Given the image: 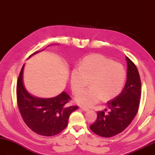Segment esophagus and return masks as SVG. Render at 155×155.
Listing matches in <instances>:
<instances>
[{
	"mask_svg": "<svg viewBox=\"0 0 155 155\" xmlns=\"http://www.w3.org/2000/svg\"><path fill=\"white\" fill-rule=\"evenodd\" d=\"M81 110H82L83 111H89V109H88V108H86V107H81Z\"/></svg>",
	"mask_w": 155,
	"mask_h": 155,
	"instance_id": "esophagus-1",
	"label": "esophagus"
}]
</instances>
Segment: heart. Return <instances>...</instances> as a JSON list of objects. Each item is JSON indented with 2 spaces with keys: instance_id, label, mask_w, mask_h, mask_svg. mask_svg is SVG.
<instances>
[{
  "instance_id": "heart-1",
  "label": "heart",
  "mask_w": 155,
  "mask_h": 155,
  "mask_svg": "<svg viewBox=\"0 0 155 155\" xmlns=\"http://www.w3.org/2000/svg\"><path fill=\"white\" fill-rule=\"evenodd\" d=\"M126 73L122 64L99 54L83 58L78 68L72 70L70 85L77 95L84 89L90 81L91 88L77 96L79 105L92 107L103 99L108 101L117 96L122 90Z\"/></svg>"
}]
</instances>
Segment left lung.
<instances>
[{"label": "left lung", "mask_w": 155, "mask_h": 155, "mask_svg": "<svg viewBox=\"0 0 155 155\" xmlns=\"http://www.w3.org/2000/svg\"><path fill=\"white\" fill-rule=\"evenodd\" d=\"M127 79L121 93L107 102L110 111L97 112V119L90 128L96 134L110 137L122 132L131 123L136 116L141 97V80L134 63L126 57Z\"/></svg>", "instance_id": "1"}]
</instances>
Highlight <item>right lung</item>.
<instances>
[{"label": "right lung", "instance_id": "1", "mask_svg": "<svg viewBox=\"0 0 155 155\" xmlns=\"http://www.w3.org/2000/svg\"><path fill=\"white\" fill-rule=\"evenodd\" d=\"M24 66L17 83V100L21 115L27 127L38 134L44 136L58 134L67 127L70 114L78 106H66L71 98L64 91L51 98H37L29 94L23 84Z\"/></svg>", "mask_w": 155, "mask_h": 155}]
</instances>
